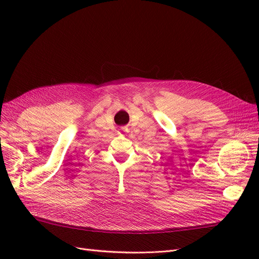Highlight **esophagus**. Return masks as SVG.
Listing matches in <instances>:
<instances>
[{"label":"esophagus","mask_w":259,"mask_h":259,"mask_svg":"<svg viewBox=\"0 0 259 259\" xmlns=\"http://www.w3.org/2000/svg\"><path fill=\"white\" fill-rule=\"evenodd\" d=\"M123 130H125V128H123Z\"/></svg>","instance_id":"1"}]
</instances>
